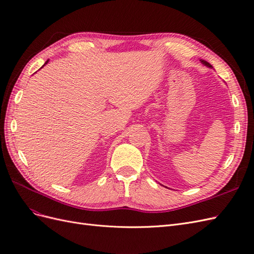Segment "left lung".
<instances>
[{"instance_id":"left-lung-1","label":"left lung","mask_w":254,"mask_h":254,"mask_svg":"<svg viewBox=\"0 0 254 254\" xmlns=\"http://www.w3.org/2000/svg\"><path fill=\"white\" fill-rule=\"evenodd\" d=\"M201 63L203 64H205L206 66H209V67H212V65L209 64V63H206V61H204V60H201Z\"/></svg>"}]
</instances>
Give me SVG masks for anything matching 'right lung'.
I'll return each mask as SVG.
<instances>
[{
  "instance_id": "obj_1",
  "label": "right lung",
  "mask_w": 254,
  "mask_h": 254,
  "mask_svg": "<svg viewBox=\"0 0 254 254\" xmlns=\"http://www.w3.org/2000/svg\"><path fill=\"white\" fill-rule=\"evenodd\" d=\"M48 63H49V60H48V61H47V63H45V64H43V65H45V64H48ZM43 65H42V66H43Z\"/></svg>"
}]
</instances>
